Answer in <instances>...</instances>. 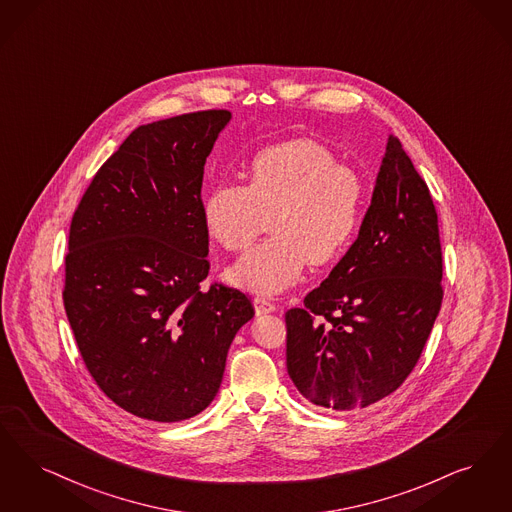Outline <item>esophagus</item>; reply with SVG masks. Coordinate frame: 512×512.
I'll use <instances>...</instances> for the list:
<instances>
[{
	"label": "esophagus",
	"mask_w": 512,
	"mask_h": 512,
	"mask_svg": "<svg viewBox=\"0 0 512 512\" xmlns=\"http://www.w3.org/2000/svg\"><path fill=\"white\" fill-rule=\"evenodd\" d=\"M253 305H255V312L257 314H268V312L276 310V305L272 301H268L266 297H255Z\"/></svg>",
	"instance_id": "34e87169"
}]
</instances>
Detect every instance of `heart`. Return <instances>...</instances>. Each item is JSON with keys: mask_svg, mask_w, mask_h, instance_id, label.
Here are the masks:
<instances>
[{"mask_svg": "<svg viewBox=\"0 0 512 512\" xmlns=\"http://www.w3.org/2000/svg\"><path fill=\"white\" fill-rule=\"evenodd\" d=\"M360 175L339 164L328 146L293 139L259 150L247 184L217 183L202 204L209 236L226 251L251 246L265 226L272 236L228 270L232 284L280 293L297 284L307 263L328 265L354 240L364 213Z\"/></svg>", "mask_w": 512, "mask_h": 512, "instance_id": "obj_1", "label": "heart"}]
</instances>
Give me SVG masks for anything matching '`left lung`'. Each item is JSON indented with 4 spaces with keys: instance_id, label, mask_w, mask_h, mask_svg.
<instances>
[{
    "instance_id": "left-lung-1",
    "label": "left lung",
    "mask_w": 512,
    "mask_h": 512,
    "mask_svg": "<svg viewBox=\"0 0 512 512\" xmlns=\"http://www.w3.org/2000/svg\"><path fill=\"white\" fill-rule=\"evenodd\" d=\"M442 246L429 186L390 135L345 257L286 312L287 373L328 411L368 408L415 368L440 312Z\"/></svg>"
}]
</instances>
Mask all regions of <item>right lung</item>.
<instances>
[{"label":"right lung","mask_w":512,"mask_h":512,"mask_svg":"<svg viewBox=\"0 0 512 512\" xmlns=\"http://www.w3.org/2000/svg\"><path fill=\"white\" fill-rule=\"evenodd\" d=\"M230 118L202 110L137 127L72 217L62 291L70 328L99 389L148 421L204 411L234 335L255 314L240 289L200 286L204 165Z\"/></svg>","instance_id":"add662e5"}]
</instances>
